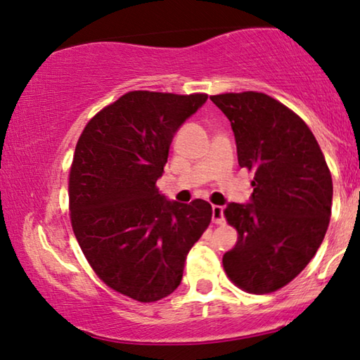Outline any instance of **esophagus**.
<instances>
[{"label": "esophagus", "mask_w": 360, "mask_h": 360, "mask_svg": "<svg viewBox=\"0 0 360 360\" xmlns=\"http://www.w3.org/2000/svg\"><path fill=\"white\" fill-rule=\"evenodd\" d=\"M213 221L216 224H223L224 223V208H223V206H218V205L213 206Z\"/></svg>", "instance_id": "34e87169"}]
</instances>
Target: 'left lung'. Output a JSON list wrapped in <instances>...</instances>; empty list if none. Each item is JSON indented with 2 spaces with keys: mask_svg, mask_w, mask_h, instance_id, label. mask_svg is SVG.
I'll return each instance as SVG.
<instances>
[{
  "mask_svg": "<svg viewBox=\"0 0 360 360\" xmlns=\"http://www.w3.org/2000/svg\"><path fill=\"white\" fill-rule=\"evenodd\" d=\"M233 127L239 165L254 174L249 203H228L238 243L223 255L229 278L249 293H270L307 267L326 234L333 179L313 132L264 93L211 96Z\"/></svg>",
  "mask_w": 360,
  "mask_h": 360,
  "instance_id": "8db88e82",
  "label": "left lung"
}]
</instances>
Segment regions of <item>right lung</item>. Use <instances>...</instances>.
I'll return each instance as SVG.
<instances>
[{
  "label": "right lung",
  "mask_w": 360,
  "mask_h": 360,
  "mask_svg": "<svg viewBox=\"0 0 360 360\" xmlns=\"http://www.w3.org/2000/svg\"><path fill=\"white\" fill-rule=\"evenodd\" d=\"M208 95L129 91L83 129L68 181L70 219L108 287L142 303L169 297L208 228L211 205L169 201L155 184L176 131Z\"/></svg>",
  "instance_id": "obj_1"
}]
</instances>
